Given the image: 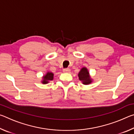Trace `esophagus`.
Segmentation results:
<instances>
[{"label":"esophagus","instance_id":"esophagus-1","mask_svg":"<svg viewBox=\"0 0 134 134\" xmlns=\"http://www.w3.org/2000/svg\"><path fill=\"white\" fill-rule=\"evenodd\" d=\"M70 71V70L69 68H67V69H64L63 70V72H69Z\"/></svg>","mask_w":134,"mask_h":134}]
</instances>
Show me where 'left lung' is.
<instances>
[{"label": "left lung", "instance_id": "8db88e82", "mask_svg": "<svg viewBox=\"0 0 134 134\" xmlns=\"http://www.w3.org/2000/svg\"><path fill=\"white\" fill-rule=\"evenodd\" d=\"M78 77L79 80L81 81L83 85H90L93 82V79L90 75L89 71L85 67L81 68L78 74Z\"/></svg>", "mask_w": 134, "mask_h": 134}]
</instances>
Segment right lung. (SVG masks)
Listing matches in <instances>:
<instances>
[{"instance_id":"1","label":"right lung","mask_w":134,"mask_h":134,"mask_svg":"<svg viewBox=\"0 0 134 134\" xmlns=\"http://www.w3.org/2000/svg\"><path fill=\"white\" fill-rule=\"evenodd\" d=\"M54 79V73L50 71H47V73L42 76V80L41 81L42 84H47Z\"/></svg>"}]
</instances>
